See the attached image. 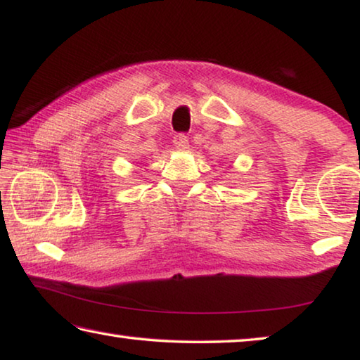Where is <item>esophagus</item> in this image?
Returning a JSON list of instances; mask_svg holds the SVG:
<instances>
[{"instance_id":"1","label":"esophagus","mask_w":360,"mask_h":360,"mask_svg":"<svg viewBox=\"0 0 360 360\" xmlns=\"http://www.w3.org/2000/svg\"><path fill=\"white\" fill-rule=\"evenodd\" d=\"M174 145L176 149H180V151H186V149L190 148V141H188V136L185 134H179L174 138Z\"/></svg>"}]
</instances>
